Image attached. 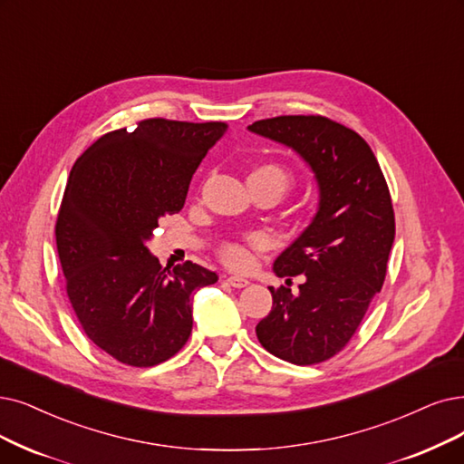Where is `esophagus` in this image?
Masks as SVG:
<instances>
[{
    "label": "esophagus",
    "mask_w": 464,
    "mask_h": 464,
    "mask_svg": "<svg viewBox=\"0 0 464 464\" xmlns=\"http://www.w3.org/2000/svg\"><path fill=\"white\" fill-rule=\"evenodd\" d=\"M227 282H228L232 287H236V289H242V287L249 285V280H246V277H242V276H230Z\"/></svg>",
    "instance_id": "obj_1"
}]
</instances>
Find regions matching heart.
<instances>
[{
    "label": "heart",
    "instance_id": "1",
    "mask_svg": "<svg viewBox=\"0 0 464 464\" xmlns=\"http://www.w3.org/2000/svg\"><path fill=\"white\" fill-rule=\"evenodd\" d=\"M247 180H258V182H268L272 187H276L282 194L287 190L291 177L285 168L277 163H263L255 168L249 175ZM266 246V237L261 234H255L249 237L247 244H239V242H227L220 247V256L228 266L232 268H247L253 263V249L265 247Z\"/></svg>",
    "mask_w": 464,
    "mask_h": 464
}]
</instances>
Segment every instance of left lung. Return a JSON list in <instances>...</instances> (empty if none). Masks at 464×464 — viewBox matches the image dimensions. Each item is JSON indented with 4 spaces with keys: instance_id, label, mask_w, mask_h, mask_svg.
I'll list each match as a JSON object with an SVG mask.
<instances>
[{
    "instance_id": "1",
    "label": "left lung",
    "mask_w": 464,
    "mask_h": 464,
    "mask_svg": "<svg viewBox=\"0 0 464 464\" xmlns=\"http://www.w3.org/2000/svg\"><path fill=\"white\" fill-rule=\"evenodd\" d=\"M247 129L299 154L318 184L316 215L274 261L276 276L304 282L296 295L268 287L256 337L276 358L320 363L346 346L382 287L396 234L391 192L369 144L337 121L277 116Z\"/></svg>"
}]
</instances>
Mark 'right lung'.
<instances>
[{"mask_svg": "<svg viewBox=\"0 0 464 464\" xmlns=\"http://www.w3.org/2000/svg\"><path fill=\"white\" fill-rule=\"evenodd\" d=\"M225 131L152 118L102 135L73 163L54 228L66 293L85 335L121 363L175 356L192 333V293L218 280L190 261L161 268L146 244L161 217L182 209Z\"/></svg>", "mask_w": 464, "mask_h": 464, "instance_id": "add662e5", "label": "right lung"}]
</instances>
